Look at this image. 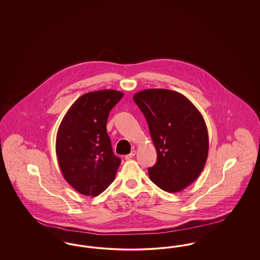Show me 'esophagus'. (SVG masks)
I'll list each match as a JSON object with an SVG mask.
<instances>
[{"label": "esophagus", "mask_w": 260, "mask_h": 260, "mask_svg": "<svg viewBox=\"0 0 260 260\" xmlns=\"http://www.w3.org/2000/svg\"><path fill=\"white\" fill-rule=\"evenodd\" d=\"M136 150H133L128 155H126V156H124V159H126V160H129V159H132V158H134L135 156H136Z\"/></svg>", "instance_id": "esophagus-1"}]
</instances>
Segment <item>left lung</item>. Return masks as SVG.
Segmentation results:
<instances>
[{
    "label": "left lung",
    "mask_w": 260,
    "mask_h": 260,
    "mask_svg": "<svg viewBox=\"0 0 260 260\" xmlns=\"http://www.w3.org/2000/svg\"><path fill=\"white\" fill-rule=\"evenodd\" d=\"M134 100L157 150V162L148 169L150 179L170 193L185 189L208 159L209 135L202 114L183 94L170 89H144Z\"/></svg>",
    "instance_id": "left-lung-1"
}]
</instances>
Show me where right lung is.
<instances>
[{
    "mask_svg": "<svg viewBox=\"0 0 260 260\" xmlns=\"http://www.w3.org/2000/svg\"><path fill=\"white\" fill-rule=\"evenodd\" d=\"M123 96L113 89L85 93L58 127L55 150L59 168L65 180L83 195L99 196L115 179L121 159L113 153L106 124Z\"/></svg>",
    "mask_w": 260,
    "mask_h": 260,
    "instance_id": "1",
    "label": "right lung"
}]
</instances>
